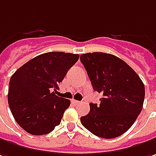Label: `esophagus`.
Masks as SVG:
<instances>
[{
  "label": "esophagus",
  "mask_w": 156,
  "mask_h": 156,
  "mask_svg": "<svg viewBox=\"0 0 156 156\" xmlns=\"http://www.w3.org/2000/svg\"><path fill=\"white\" fill-rule=\"evenodd\" d=\"M72 104L74 105H78L80 104V102H79V101H77V100H75V99H73L72 100Z\"/></svg>",
  "instance_id": "34e87169"
}]
</instances>
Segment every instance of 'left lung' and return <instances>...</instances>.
<instances>
[{
    "mask_svg": "<svg viewBox=\"0 0 156 156\" xmlns=\"http://www.w3.org/2000/svg\"><path fill=\"white\" fill-rule=\"evenodd\" d=\"M80 60L94 90L103 95L100 105L90 104V112L80 118L82 125L105 139L121 136L142 111L144 84L136 73L115 55L88 52L82 54Z\"/></svg>",
    "mask_w": 156,
    "mask_h": 156,
    "instance_id": "1",
    "label": "left lung"
}]
</instances>
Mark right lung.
I'll return each mask as SVG.
<instances>
[{"instance_id": "add662e5", "label": "right lung", "mask_w": 156, "mask_h": 156, "mask_svg": "<svg viewBox=\"0 0 156 156\" xmlns=\"http://www.w3.org/2000/svg\"><path fill=\"white\" fill-rule=\"evenodd\" d=\"M79 55L50 51L35 57L12 75L8 105L15 121L27 133L46 135L59 125L71 101L55 92Z\"/></svg>"}]
</instances>
